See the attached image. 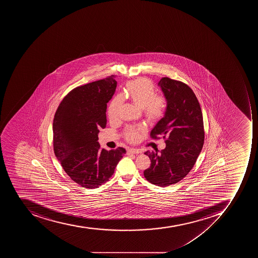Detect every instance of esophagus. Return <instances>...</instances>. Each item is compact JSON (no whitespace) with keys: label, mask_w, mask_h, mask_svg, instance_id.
Here are the masks:
<instances>
[{"label":"esophagus","mask_w":258,"mask_h":258,"mask_svg":"<svg viewBox=\"0 0 258 258\" xmlns=\"http://www.w3.org/2000/svg\"><path fill=\"white\" fill-rule=\"evenodd\" d=\"M141 150L136 149V148H130L127 150V154H140L141 153Z\"/></svg>","instance_id":"34e87169"}]
</instances>
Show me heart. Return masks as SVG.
<instances>
[{"mask_svg": "<svg viewBox=\"0 0 258 258\" xmlns=\"http://www.w3.org/2000/svg\"><path fill=\"white\" fill-rule=\"evenodd\" d=\"M126 95L136 106L143 109L144 116L149 122H156L164 115L166 109V99L163 96H156L154 85L146 78H140L126 84ZM122 103L121 96H116L108 107L109 119H117L118 110ZM142 128L128 127L125 137L129 142L135 143L140 138Z\"/></svg>", "mask_w": 258, "mask_h": 258, "instance_id": "b5f03b06", "label": "heart"}]
</instances>
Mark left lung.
Listing matches in <instances>:
<instances>
[{"label": "left lung", "instance_id": "obj_1", "mask_svg": "<svg viewBox=\"0 0 258 258\" xmlns=\"http://www.w3.org/2000/svg\"><path fill=\"white\" fill-rule=\"evenodd\" d=\"M159 86L166 99L164 115L151 131L152 138L162 135L166 147L158 152L144 154L151 165L144 170L145 178L153 185L165 187L176 184L189 173L204 144L203 113L197 97L185 83L162 77Z\"/></svg>", "mask_w": 258, "mask_h": 258}]
</instances>
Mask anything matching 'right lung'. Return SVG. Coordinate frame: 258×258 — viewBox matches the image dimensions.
<instances>
[{
	"instance_id": "1",
	"label": "right lung",
	"mask_w": 258,
	"mask_h": 258,
	"mask_svg": "<svg viewBox=\"0 0 258 258\" xmlns=\"http://www.w3.org/2000/svg\"><path fill=\"white\" fill-rule=\"evenodd\" d=\"M115 76L77 87L58 106L53 120V146L65 173L85 188L94 189L114 173L126 151L100 148L98 133L106 125V106L114 94Z\"/></svg>"
}]
</instances>
